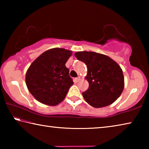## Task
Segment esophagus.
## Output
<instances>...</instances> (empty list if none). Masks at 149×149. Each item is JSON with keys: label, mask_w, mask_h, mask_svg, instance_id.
Wrapping results in <instances>:
<instances>
[{"label": "esophagus", "mask_w": 149, "mask_h": 149, "mask_svg": "<svg viewBox=\"0 0 149 149\" xmlns=\"http://www.w3.org/2000/svg\"><path fill=\"white\" fill-rule=\"evenodd\" d=\"M81 79V77H76V78H75V82H78Z\"/></svg>", "instance_id": "obj_1"}]
</instances>
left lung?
I'll return each instance as SVG.
<instances>
[{
  "instance_id": "8db88e82",
  "label": "left lung",
  "mask_w": 149,
  "mask_h": 149,
  "mask_svg": "<svg viewBox=\"0 0 149 149\" xmlns=\"http://www.w3.org/2000/svg\"><path fill=\"white\" fill-rule=\"evenodd\" d=\"M75 56L87 66L85 79L89 86L82 95L88 104L102 108L115 102L124 88V77L120 65L108 56L95 52H77Z\"/></svg>"
}]
</instances>
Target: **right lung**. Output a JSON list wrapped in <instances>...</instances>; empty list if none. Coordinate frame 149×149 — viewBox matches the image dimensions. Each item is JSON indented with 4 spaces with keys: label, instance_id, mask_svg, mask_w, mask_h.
I'll list each match as a JSON object with an SVG mask.
<instances>
[{
    "label": "right lung",
    "instance_id": "obj_1",
    "mask_svg": "<svg viewBox=\"0 0 149 149\" xmlns=\"http://www.w3.org/2000/svg\"><path fill=\"white\" fill-rule=\"evenodd\" d=\"M72 54L71 50L54 48L44 52L30 65L26 83L37 100L56 106L65 99L74 84L65 65Z\"/></svg>",
    "mask_w": 149,
    "mask_h": 149
}]
</instances>
